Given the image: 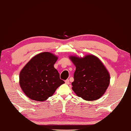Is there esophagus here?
<instances>
[{
  "label": "esophagus",
  "instance_id": "34e87169",
  "mask_svg": "<svg viewBox=\"0 0 131 131\" xmlns=\"http://www.w3.org/2000/svg\"><path fill=\"white\" fill-rule=\"evenodd\" d=\"M65 83H66V84H67V85H69V84L70 83V81H69V79L66 80H65Z\"/></svg>",
  "mask_w": 131,
  "mask_h": 131
}]
</instances>
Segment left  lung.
Returning <instances> with one entry per match:
<instances>
[{"mask_svg":"<svg viewBox=\"0 0 131 131\" xmlns=\"http://www.w3.org/2000/svg\"><path fill=\"white\" fill-rule=\"evenodd\" d=\"M76 66L72 89L79 97L87 101L98 100L104 94L110 83V75L104 66L94 55L84 58L70 57Z\"/></svg>","mask_w":131,"mask_h":131,"instance_id":"obj_1","label":"left lung"}]
</instances>
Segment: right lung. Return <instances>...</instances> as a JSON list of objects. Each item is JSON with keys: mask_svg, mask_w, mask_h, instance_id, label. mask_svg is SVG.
Wrapping results in <instances>:
<instances>
[{"mask_svg": "<svg viewBox=\"0 0 131 131\" xmlns=\"http://www.w3.org/2000/svg\"><path fill=\"white\" fill-rule=\"evenodd\" d=\"M57 57L49 52L36 55L19 73V85L24 94L35 101H45L65 83L54 68Z\"/></svg>", "mask_w": 131, "mask_h": 131, "instance_id": "1", "label": "right lung"}]
</instances>
